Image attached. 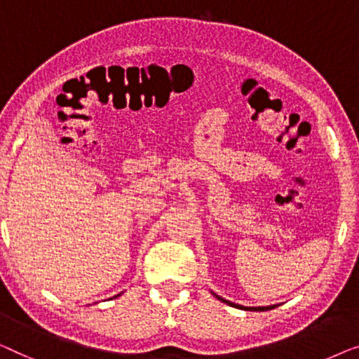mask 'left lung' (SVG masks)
I'll return each instance as SVG.
<instances>
[{"mask_svg": "<svg viewBox=\"0 0 359 359\" xmlns=\"http://www.w3.org/2000/svg\"><path fill=\"white\" fill-rule=\"evenodd\" d=\"M215 294V292H213ZM216 297H218V299L221 301V302H226V304L228 306H232V307H237V309H244V311H269V309H273L275 306H266V307H245V306H241V304H234V302H231V301H228V299H223V297H219L218 294H215Z\"/></svg>", "mask_w": 359, "mask_h": 359, "instance_id": "left-lung-1", "label": "left lung"}]
</instances>
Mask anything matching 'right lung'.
I'll use <instances>...</instances> for the list:
<instances>
[{"label":"right lung","mask_w":359,"mask_h":359,"mask_svg":"<svg viewBox=\"0 0 359 359\" xmlns=\"http://www.w3.org/2000/svg\"><path fill=\"white\" fill-rule=\"evenodd\" d=\"M117 296H120V294H117ZM117 296H115V297H117Z\"/></svg>","instance_id":"1"}]
</instances>
